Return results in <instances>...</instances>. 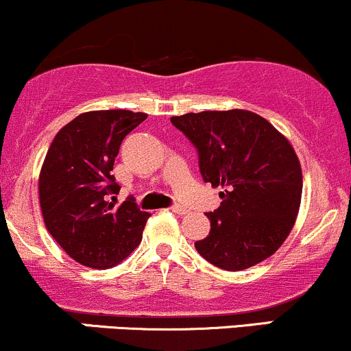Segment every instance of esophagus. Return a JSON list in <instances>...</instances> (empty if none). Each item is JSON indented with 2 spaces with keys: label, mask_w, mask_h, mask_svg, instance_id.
Wrapping results in <instances>:
<instances>
[{
  "label": "esophagus",
  "mask_w": 351,
  "mask_h": 351,
  "mask_svg": "<svg viewBox=\"0 0 351 351\" xmlns=\"http://www.w3.org/2000/svg\"><path fill=\"white\" fill-rule=\"evenodd\" d=\"M171 211L175 213V215H180V216H183V215H186V213H188V209L184 208V206H180V204H176V206H173V208H171Z\"/></svg>",
  "instance_id": "1"
}]
</instances>
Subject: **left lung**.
I'll return each instance as SVG.
<instances>
[{
  "instance_id": "left-lung-1",
  "label": "left lung",
  "mask_w": 351,
  "mask_h": 351,
  "mask_svg": "<svg viewBox=\"0 0 351 351\" xmlns=\"http://www.w3.org/2000/svg\"><path fill=\"white\" fill-rule=\"evenodd\" d=\"M171 123L198 148L204 181L223 189L196 251L224 271L271 257L291 234L302 199L300 162L287 136L243 108L189 112Z\"/></svg>"
}]
</instances>
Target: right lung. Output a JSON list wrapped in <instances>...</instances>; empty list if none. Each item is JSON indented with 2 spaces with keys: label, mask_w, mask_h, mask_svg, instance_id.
I'll return each mask as SVG.
<instances>
[{
  "label": "right lung",
  "mask_w": 351,
  "mask_h": 351,
  "mask_svg": "<svg viewBox=\"0 0 351 351\" xmlns=\"http://www.w3.org/2000/svg\"><path fill=\"white\" fill-rule=\"evenodd\" d=\"M143 112H84L56 134L39 173V204L49 234L75 263L90 269L120 264L142 241L150 213L134 199L115 208L114 162ZM112 201L108 202V198Z\"/></svg>",
  "instance_id": "obj_1"
}]
</instances>
